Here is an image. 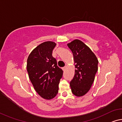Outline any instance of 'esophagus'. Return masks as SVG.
I'll list each match as a JSON object with an SVG mask.
<instances>
[{
	"label": "esophagus",
	"instance_id": "obj_1",
	"mask_svg": "<svg viewBox=\"0 0 122 122\" xmlns=\"http://www.w3.org/2000/svg\"><path fill=\"white\" fill-rule=\"evenodd\" d=\"M66 69V66H65V67H63V68H62V69H63V71H65Z\"/></svg>",
	"mask_w": 122,
	"mask_h": 122
}]
</instances>
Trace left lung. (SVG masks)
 Instances as JSON below:
<instances>
[{"label": "left lung", "instance_id": "obj_1", "mask_svg": "<svg viewBox=\"0 0 122 122\" xmlns=\"http://www.w3.org/2000/svg\"><path fill=\"white\" fill-rule=\"evenodd\" d=\"M67 46L72 51L75 63V74L70 82L71 92L77 97L83 96L94 82L98 60L90 48L80 40H75Z\"/></svg>", "mask_w": 122, "mask_h": 122}]
</instances>
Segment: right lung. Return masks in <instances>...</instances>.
<instances>
[{
    "instance_id": "add662e5",
    "label": "right lung",
    "mask_w": 122,
    "mask_h": 122,
    "mask_svg": "<svg viewBox=\"0 0 122 122\" xmlns=\"http://www.w3.org/2000/svg\"><path fill=\"white\" fill-rule=\"evenodd\" d=\"M55 46L54 42H43L35 48L27 60V71L35 90L41 97L48 100L57 95L63 75V71L52 56Z\"/></svg>"
}]
</instances>
